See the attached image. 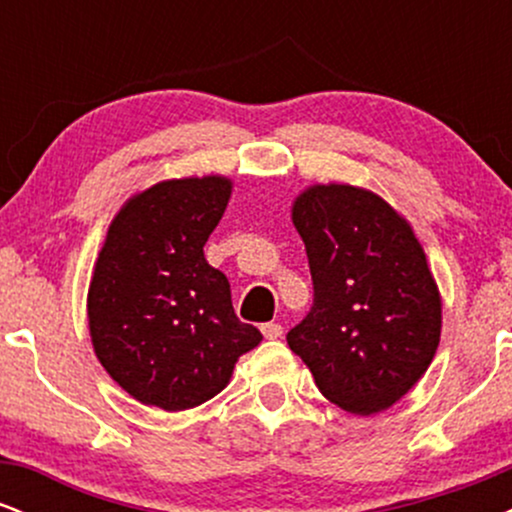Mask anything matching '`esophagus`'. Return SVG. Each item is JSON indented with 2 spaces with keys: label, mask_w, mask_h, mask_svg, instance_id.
<instances>
[{
  "label": "esophagus",
  "mask_w": 512,
  "mask_h": 512,
  "mask_svg": "<svg viewBox=\"0 0 512 512\" xmlns=\"http://www.w3.org/2000/svg\"><path fill=\"white\" fill-rule=\"evenodd\" d=\"M262 334L267 339H279L281 334H284V327L279 325V322H264L262 325Z\"/></svg>",
  "instance_id": "1"
}]
</instances>
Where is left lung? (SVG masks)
<instances>
[{
    "label": "left lung",
    "instance_id": "left-lung-1",
    "mask_svg": "<svg viewBox=\"0 0 512 512\" xmlns=\"http://www.w3.org/2000/svg\"><path fill=\"white\" fill-rule=\"evenodd\" d=\"M313 308L286 334L317 390L351 414L387 409L419 383L440 342V296L419 240L385 199L315 185L293 204Z\"/></svg>",
    "mask_w": 512,
    "mask_h": 512
}]
</instances>
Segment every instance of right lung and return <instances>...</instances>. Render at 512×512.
<instances>
[{
	"label": "right lung",
	"instance_id": "obj_1",
	"mask_svg": "<svg viewBox=\"0 0 512 512\" xmlns=\"http://www.w3.org/2000/svg\"><path fill=\"white\" fill-rule=\"evenodd\" d=\"M231 180H166L132 197L98 255L88 327L98 361L134 399L166 411L219 395L262 342L238 320L226 274L204 257Z\"/></svg>",
	"mask_w": 512,
	"mask_h": 512
}]
</instances>
